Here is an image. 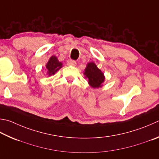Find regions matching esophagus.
Here are the masks:
<instances>
[{
	"label": "esophagus",
	"instance_id": "1",
	"mask_svg": "<svg viewBox=\"0 0 159 159\" xmlns=\"http://www.w3.org/2000/svg\"><path fill=\"white\" fill-rule=\"evenodd\" d=\"M67 64L69 66H76V62L74 61V60H67Z\"/></svg>",
	"mask_w": 159,
	"mask_h": 159
}]
</instances>
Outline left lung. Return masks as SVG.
I'll return each instance as SVG.
<instances>
[{
  "mask_svg": "<svg viewBox=\"0 0 159 159\" xmlns=\"http://www.w3.org/2000/svg\"><path fill=\"white\" fill-rule=\"evenodd\" d=\"M84 75L86 79H88L89 85L93 88L102 87V83L104 82V74L97 67L94 62L88 63Z\"/></svg>",
  "mask_w": 159,
  "mask_h": 159,
  "instance_id": "obj_1",
  "label": "left lung"
}]
</instances>
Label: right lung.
<instances>
[{
  "mask_svg": "<svg viewBox=\"0 0 159 159\" xmlns=\"http://www.w3.org/2000/svg\"><path fill=\"white\" fill-rule=\"evenodd\" d=\"M62 63L61 62H59L56 56H52L50 57V59L48 60L47 64L46 65V68H47V71L48 76H51V75H54L60 68H62Z\"/></svg>",
  "mask_w": 159,
  "mask_h": 159,
  "instance_id": "right-lung-1",
  "label": "right lung"
}]
</instances>
